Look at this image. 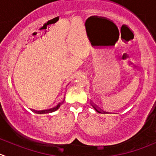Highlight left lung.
<instances>
[{
	"label": "left lung",
	"mask_w": 156,
	"mask_h": 156,
	"mask_svg": "<svg viewBox=\"0 0 156 156\" xmlns=\"http://www.w3.org/2000/svg\"><path fill=\"white\" fill-rule=\"evenodd\" d=\"M90 104H91L92 107H94V110H96L97 112H98V113H107V112L103 111V110H101V108H99V107H98V106L95 105V104H93V103H92V102H90Z\"/></svg>",
	"instance_id": "8db88e82"
}]
</instances>
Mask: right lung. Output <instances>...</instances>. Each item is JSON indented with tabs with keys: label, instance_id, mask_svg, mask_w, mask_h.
Here are the masks:
<instances>
[{
	"label": "right lung",
	"instance_id": "obj_1",
	"mask_svg": "<svg viewBox=\"0 0 156 156\" xmlns=\"http://www.w3.org/2000/svg\"><path fill=\"white\" fill-rule=\"evenodd\" d=\"M64 101H65V98L63 99L62 102H60L58 103V104H57L56 106H55L54 107H52V108H50V109H47V110H31L32 111L35 112V113H39V114H43V113H52V112L55 111V110H58V108L60 107V106L62 105V104L64 103Z\"/></svg>",
	"mask_w": 156,
	"mask_h": 156
}]
</instances>
